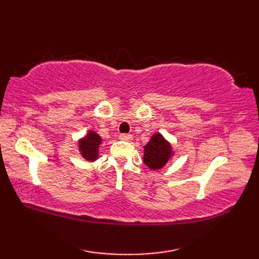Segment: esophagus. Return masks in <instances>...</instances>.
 <instances>
[{"label":"esophagus","instance_id":"34e87169","mask_svg":"<svg viewBox=\"0 0 259 259\" xmlns=\"http://www.w3.org/2000/svg\"><path fill=\"white\" fill-rule=\"evenodd\" d=\"M120 140H123V141H130L133 140V135H128V134H122L120 135Z\"/></svg>","mask_w":259,"mask_h":259}]
</instances>
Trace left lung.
I'll list each match as a JSON object with an SVG mask.
<instances>
[{
  "label": "left lung",
  "mask_w": 259,
  "mask_h": 259,
  "mask_svg": "<svg viewBox=\"0 0 259 259\" xmlns=\"http://www.w3.org/2000/svg\"><path fill=\"white\" fill-rule=\"evenodd\" d=\"M175 155L172 146L160 133L151 136L144 147V162L150 170H160Z\"/></svg>",
  "instance_id": "8db88e82"
}]
</instances>
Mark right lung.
Masks as SVG:
<instances>
[{
	"instance_id": "add662e5",
	"label": "right lung",
	"mask_w": 259,
	"mask_h": 259,
	"mask_svg": "<svg viewBox=\"0 0 259 259\" xmlns=\"http://www.w3.org/2000/svg\"><path fill=\"white\" fill-rule=\"evenodd\" d=\"M102 142V138L96 131L88 130L84 137L78 140L79 152L87 161L93 162L99 158V147Z\"/></svg>"
}]
</instances>
